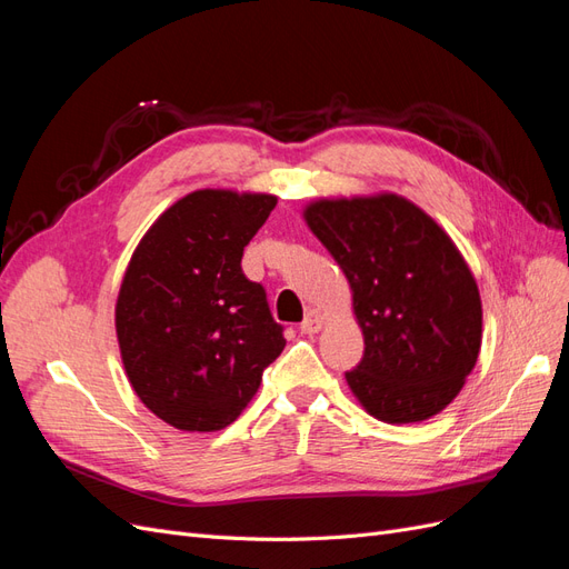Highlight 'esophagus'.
<instances>
[{"mask_svg": "<svg viewBox=\"0 0 569 569\" xmlns=\"http://www.w3.org/2000/svg\"><path fill=\"white\" fill-rule=\"evenodd\" d=\"M322 316L316 311V308H311V311L306 313V318H303V322L299 325V330L303 332V335H316V332H320L322 330Z\"/></svg>", "mask_w": 569, "mask_h": 569, "instance_id": "1", "label": "esophagus"}]
</instances>
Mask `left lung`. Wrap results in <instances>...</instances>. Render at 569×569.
Wrapping results in <instances>:
<instances>
[{
    "mask_svg": "<svg viewBox=\"0 0 569 569\" xmlns=\"http://www.w3.org/2000/svg\"><path fill=\"white\" fill-rule=\"evenodd\" d=\"M303 218L353 291L366 351L347 382L360 406L391 425L437 416L481 347L479 289L451 237L399 194L320 199Z\"/></svg>",
    "mask_w": 569,
    "mask_h": 569,
    "instance_id": "left-lung-1",
    "label": "left lung"
}]
</instances>
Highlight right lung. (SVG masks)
I'll use <instances>...</instances> for the list:
<instances>
[{
    "label": "right lung",
    "mask_w": 569,
    "mask_h": 569,
    "mask_svg": "<svg viewBox=\"0 0 569 569\" xmlns=\"http://www.w3.org/2000/svg\"><path fill=\"white\" fill-rule=\"evenodd\" d=\"M272 194L199 189L137 244L116 301V335L140 401L182 432H216L247 408L284 349L266 289L242 253Z\"/></svg>",
    "instance_id": "right-lung-1"
}]
</instances>
